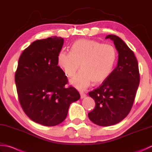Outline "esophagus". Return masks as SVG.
I'll return each instance as SVG.
<instances>
[{
  "label": "esophagus",
  "mask_w": 152,
  "mask_h": 152,
  "mask_svg": "<svg viewBox=\"0 0 152 152\" xmlns=\"http://www.w3.org/2000/svg\"><path fill=\"white\" fill-rule=\"evenodd\" d=\"M80 96H81V99H83V98H85L86 96V95L84 93L82 92V91L80 92Z\"/></svg>",
  "instance_id": "1"
}]
</instances>
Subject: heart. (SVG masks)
<instances>
[{
	"label": "heart",
	"instance_id": "b5f03b06",
	"mask_svg": "<svg viewBox=\"0 0 152 152\" xmlns=\"http://www.w3.org/2000/svg\"><path fill=\"white\" fill-rule=\"evenodd\" d=\"M117 57V50L111 44L80 39L74 42L70 51L62 50L58 53L57 63L69 78L74 76L80 64L82 70L70 80V83L83 90L88 88L92 82L100 83L107 78Z\"/></svg>",
	"mask_w": 152,
	"mask_h": 152
}]
</instances>
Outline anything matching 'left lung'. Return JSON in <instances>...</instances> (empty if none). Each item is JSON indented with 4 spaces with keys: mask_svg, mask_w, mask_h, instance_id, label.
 <instances>
[{
    "mask_svg": "<svg viewBox=\"0 0 152 152\" xmlns=\"http://www.w3.org/2000/svg\"><path fill=\"white\" fill-rule=\"evenodd\" d=\"M105 38L114 42L119 54L118 64L98 88L89 93L95 107L88 114L93 123L103 127L118 124L129 114L140 83L133 51L118 36L109 34Z\"/></svg>",
    "mask_w": 152,
    "mask_h": 152,
    "instance_id": "obj_1",
    "label": "left lung"
}]
</instances>
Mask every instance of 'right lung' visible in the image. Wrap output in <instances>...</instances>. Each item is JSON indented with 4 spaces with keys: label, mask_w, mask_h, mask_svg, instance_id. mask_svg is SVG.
Instances as JSON below:
<instances>
[{
    "label": "right lung",
    "mask_w": 152,
    "mask_h": 152,
    "mask_svg": "<svg viewBox=\"0 0 152 152\" xmlns=\"http://www.w3.org/2000/svg\"><path fill=\"white\" fill-rule=\"evenodd\" d=\"M64 43L56 36L33 42L19 59L15 82L19 101L31 120L55 126L65 119L71 103L80 98L77 90L65 88L68 80L57 66Z\"/></svg>",
    "instance_id": "add662e5"
}]
</instances>
